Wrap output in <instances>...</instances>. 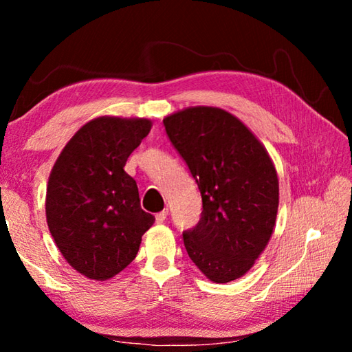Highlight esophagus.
Segmentation results:
<instances>
[{
	"label": "esophagus",
	"instance_id": "esophagus-1",
	"mask_svg": "<svg viewBox=\"0 0 352 352\" xmlns=\"http://www.w3.org/2000/svg\"><path fill=\"white\" fill-rule=\"evenodd\" d=\"M166 217H168V210H163V211H160L157 216H155V220H157V223H163Z\"/></svg>",
	"mask_w": 352,
	"mask_h": 352
}]
</instances>
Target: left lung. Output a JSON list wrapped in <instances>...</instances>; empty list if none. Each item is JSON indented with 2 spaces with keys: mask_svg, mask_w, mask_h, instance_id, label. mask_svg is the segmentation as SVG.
Listing matches in <instances>:
<instances>
[{
  "mask_svg": "<svg viewBox=\"0 0 352 352\" xmlns=\"http://www.w3.org/2000/svg\"><path fill=\"white\" fill-rule=\"evenodd\" d=\"M201 194L199 223L183 233L189 258L212 283L252 269L275 230L279 183L264 144L217 107H188L163 119Z\"/></svg>",
  "mask_w": 352,
  "mask_h": 352,
  "instance_id": "1",
  "label": "left lung"
}]
</instances>
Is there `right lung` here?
Instances as JSON below:
<instances>
[{"instance_id": "add662e5", "label": "right lung", "mask_w": 352, "mask_h": 352, "mask_svg": "<svg viewBox=\"0 0 352 352\" xmlns=\"http://www.w3.org/2000/svg\"><path fill=\"white\" fill-rule=\"evenodd\" d=\"M151 129L146 118H94L67 142L51 170L47 228L83 276L107 281L122 272L155 222L141 210L136 182L124 170Z\"/></svg>"}]
</instances>
